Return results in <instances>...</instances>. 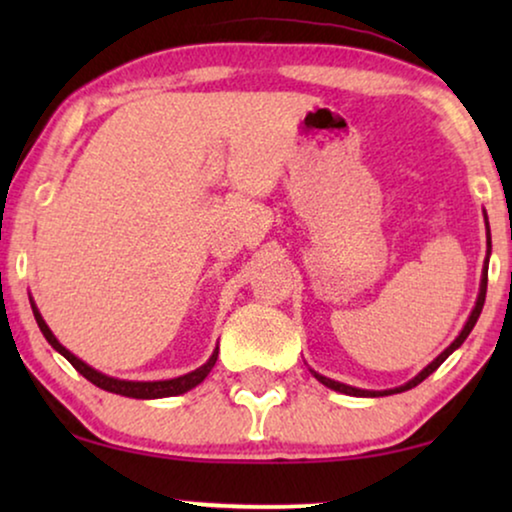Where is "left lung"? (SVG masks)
Listing matches in <instances>:
<instances>
[{
    "mask_svg": "<svg viewBox=\"0 0 512 512\" xmlns=\"http://www.w3.org/2000/svg\"><path fill=\"white\" fill-rule=\"evenodd\" d=\"M487 244H489V249H492V240H489V226H487ZM485 293H487V263H485V275H482V284H480V296H478V303H475V307H473V312H471V317H468V321H466V326H464V331L459 333V338L452 342L450 347L445 349L443 354L438 356L436 361L433 363H429V366H426L422 373H419L415 380H410L408 384H403V387H398V389H389V391H366V389H354V387H347V384H340V382H335V380H328V377H324V375H319V373H314V377H317V380L321 382V384H326L328 389H335V391H340V394H349V396H389V394H401V391H408V389H412V387H417L419 382H424L426 377H429L433 370H436L440 363H443L447 356H450L454 349H457L461 342H464L466 338H468V333L473 331V326H475V321H478V317H480V312H482V305H485Z\"/></svg>",
    "mask_w": 512,
    "mask_h": 512,
    "instance_id": "1",
    "label": "left lung"
}]
</instances>
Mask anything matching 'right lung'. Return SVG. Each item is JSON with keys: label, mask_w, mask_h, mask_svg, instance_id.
Returning <instances> with one entry per match:
<instances>
[{"label": "right lung", "mask_w": 512, "mask_h": 512, "mask_svg": "<svg viewBox=\"0 0 512 512\" xmlns=\"http://www.w3.org/2000/svg\"><path fill=\"white\" fill-rule=\"evenodd\" d=\"M32 312H34V319H37V324L41 328V333H44V338L51 342L53 349H58V352L65 356V359L72 363V366L79 370V373L86 377V380L93 382L95 387H100L104 391H111V394H121V396H130V398H163V396L186 394L188 389L198 387V384L205 380V377L209 375V370L214 368L216 356H219V352H216V349H214L212 359H209L205 366H200L198 370H193V373H188V375L174 377V380H163V382H125V380H114V377H107V375L97 373V370L86 366V363H83L81 359H76L72 352H67V349L62 347L58 340H55V335L51 333V328L46 326V321L41 319V314L37 312V307H32Z\"/></svg>", "instance_id": "1"}]
</instances>
